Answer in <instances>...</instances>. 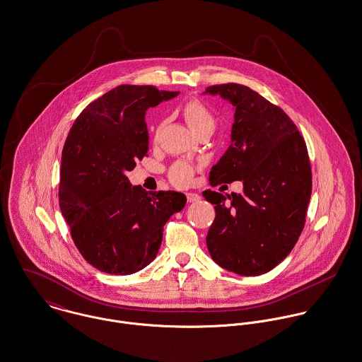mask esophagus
Instances as JSON below:
<instances>
[{"instance_id":"obj_1","label":"esophagus","mask_w":362,"mask_h":362,"mask_svg":"<svg viewBox=\"0 0 362 362\" xmlns=\"http://www.w3.org/2000/svg\"><path fill=\"white\" fill-rule=\"evenodd\" d=\"M186 197L189 202H196V201L200 200V196L196 193H186Z\"/></svg>"}]
</instances>
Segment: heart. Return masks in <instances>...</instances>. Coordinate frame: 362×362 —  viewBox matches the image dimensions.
Instances as JSON below:
<instances>
[{"instance_id":"heart-1","label":"heart","mask_w":362,"mask_h":362,"mask_svg":"<svg viewBox=\"0 0 362 362\" xmlns=\"http://www.w3.org/2000/svg\"><path fill=\"white\" fill-rule=\"evenodd\" d=\"M183 117L190 126V129L197 134L202 130H211L214 132L216 127V118L214 112L209 110L206 104H204L199 98H192L189 100L183 107H182ZM161 129V124H158L157 132ZM177 180L186 182L190 176V170L187 168H179L176 169L175 173Z\"/></svg>"}]
</instances>
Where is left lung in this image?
<instances>
[{"label":"left lung","instance_id":"left-lung-1","mask_svg":"<svg viewBox=\"0 0 362 362\" xmlns=\"http://www.w3.org/2000/svg\"><path fill=\"white\" fill-rule=\"evenodd\" d=\"M235 110L232 144L212 168L209 185L241 180L243 194L206 190L215 219L206 235L212 259L243 276L267 274L298 240L313 190L305 141L281 107L239 83L206 87Z\"/></svg>","mask_w":362,"mask_h":362}]
</instances>
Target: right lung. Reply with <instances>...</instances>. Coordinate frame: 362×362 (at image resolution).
<instances>
[{"label": "right lung", "mask_w": 362, "mask_h": 362, "mask_svg": "<svg viewBox=\"0 0 362 362\" xmlns=\"http://www.w3.org/2000/svg\"><path fill=\"white\" fill-rule=\"evenodd\" d=\"M177 91L121 84L90 103L64 144L59 208L83 258L101 272L129 275L147 267L163 225L186 204L177 192L132 187L126 176L147 157L146 111Z\"/></svg>", "instance_id": "obj_1"}]
</instances>
